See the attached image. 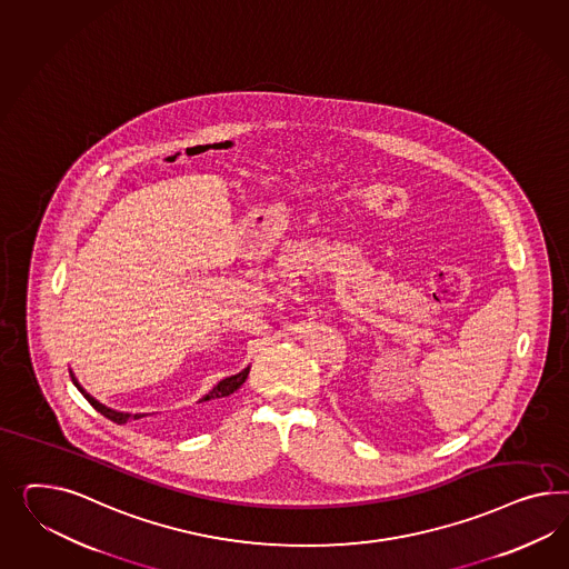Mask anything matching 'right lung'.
<instances>
[{
    "label": "right lung",
    "mask_w": 569,
    "mask_h": 569,
    "mask_svg": "<svg viewBox=\"0 0 569 569\" xmlns=\"http://www.w3.org/2000/svg\"><path fill=\"white\" fill-rule=\"evenodd\" d=\"M247 373H249V368H244L243 372L234 373V376H230V378H224V380H220L218 382V387H213L210 395L208 397H203L201 401H213V399H224L228 395H232L234 390L239 389L241 385L244 382V378H247ZM72 376V373H70ZM72 382H74V387L81 390L82 397L91 403V406L98 409L101 416H106L108 420H112L116 423H127L129 420H139V418H143V416H130V413H120V411H114V409H110V407L101 406L99 401H96L87 390L82 389L81 385L77 382V378L72 376Z\"/></svg>",
    "instance_id": "1"
}]
</instances>
